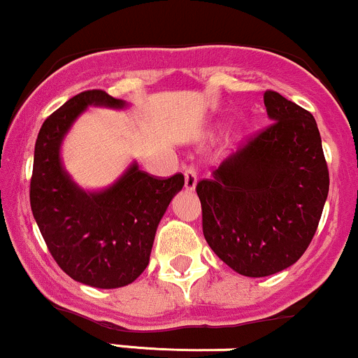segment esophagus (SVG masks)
Masks as SVG:
<instances>
[{
	"mask_svg": "<svg viewBox=\"0 0 358 358\" xmlns=\"http://www.w3.org/2000/svg\"><path fill=\"white\" fill-rule=\"evenodd\" d=\"M196 182H198V178H196L194 167H186V171H184V187L187 191H194Z\"/></svg>",
	"mask_w": 358,
	"mask_h": 358,
	"instance_id": "obj_1",
	"label": "esophagus"
}]
</instances>
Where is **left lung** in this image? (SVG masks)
I'll return each instance as SVG.
<instances>
[{
    "mask_svg": "<svg viewBox=\"0 0 358 358\" xmlns=\"http://www.w3.org/2000/svg\"><path fill=\"white\" fill-rule=\"evenodd\" d=\"M264 106L271 124L196 186L206 242L227 266L251 278L299 261L329 189L313 114L271 90Z\"/></svg>",
    "mask_w": 358,
    "mask_h": 358,
    "instance_id": "left-lung-1",
    "label": "left lung"
}]
</instances>
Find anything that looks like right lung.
<instances>
[{"mask_svg": "<svg viewBox=\"0 0 358 358\" xmlns=\"http://www.w3.org/2000/svg\"><path fill=\"white\" fill-rule=\"evenodd\" d=\"M90 106L126 109L102 90L75 95L44 121L34 150L30 206L48 249L73 280L95 288L133 283L148 266L157 227L184 176L155 179L136 160L110 186L83 189L61 159L75 121Z\"/></svg>", "mask_w": 358, "mask_h": 358, "instance_id": "right-lung-1", "label": "right lung"}]
</instances>
